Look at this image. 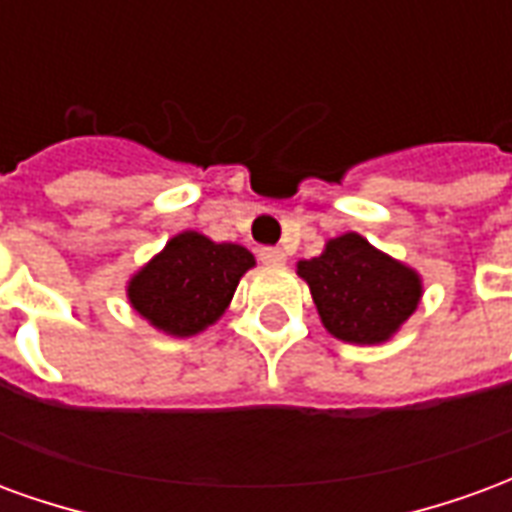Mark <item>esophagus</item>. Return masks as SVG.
<instances>
[{"label": "esophagus", "instance_id": "obj_1", "mask_svg": "<svg viewBox=\"0 0 512 512\" xmlns=\"http://www.w3.org/2000/svg\"><path fill=\"white\" fill-rule=\"evenodd\" d=\"M260 260L266 263V266H282L288 255L279 249V246H266V249H260Z\"/></svg>", "mask_w": 512, "mask_h": 512}]
</instances>
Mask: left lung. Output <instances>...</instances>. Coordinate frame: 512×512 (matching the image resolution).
<instances>
[{
    "instance_id": "8db88e82",
    "label": "left lung",
    "mask_w": 512,
    "mask_h": 512,
    "mask_svg": "<svg viewBox=\"0 0 512 512\" xmlns=\"http://www.w3.org/2000/svg\"><path fill=\"white\" fill-rule=\"evenodd\" d=\"M326 332L351 345L392 340L422 299V277L359 233L329 238L323 252L296 266Z\"/></svg>"
}]
</instances>
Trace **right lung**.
Listing matches in <instances>:
<instances>
[{
	"label": "right lung",
	"instance_id": "right-lung-1",
	"mask_svg": "<svg viewBox=\"0 0 512 512\" xmlns=\"http://www.w3.org/2000/svg\"><path fill=\"white\" fill-rule=\"evenodd\" d=\"M255 255L241 244H216L197 230L172 235L126 285V296L153 329L169 337L205 332L230 307Z\"/></svg>",
	"mask_w": 512,
	"mask_h": 512
}]
</instances>
